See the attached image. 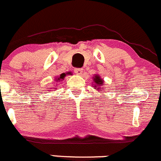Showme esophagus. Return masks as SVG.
I'll list each match as a JSON object with an SVG mask.
<instances>
[{
	"label": "esophagus",
	"instance_id": "34e87169",
	"mask_svg": "<svg viewBox=\"0 0 161 161\" xmlns=\"http://www.w3.org/2000/svg\"><path fill=\"white\" fill-rule=\"evenodd\" d=\"M74 72H75V74L80 75L83 73V69H81V68H75V69H74Z\"/></svg>",
	"mask_w": 161,
	"mask_h": 161
}]
</instances>
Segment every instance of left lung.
Returning a JSON list of instances; mask_svg holds the SVG:
<instances>
[{
	"label": "left lung",
	"instance_id": "left-lung-1",
	"mask_svg": "<svg viewBox=\"0 0 161 161\" xmlns=\"http://www.w3.org/2000/svg\"><path fill=\"white\" fill-rule=\"evenodd\" d=\"M93 80H94V83H95L94 87H95V89H97V90L101 91L102 89L103 88V87H102L101 86L103 85V82H104L103 79L99 77V75H98V74H95V75L93 77Z\"/></svg>",
	"mask_w": 161,
	"mask_h": 161
}]
</instances>
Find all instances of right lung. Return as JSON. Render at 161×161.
Here are the masks:
<instances>
[{
	"mask_svg": "<svg viewBox=\"0 0 161 161\" xmlns=\"http://www.w3.org/2000/svg\"><path fill=\"white\" fill-rule=\"evenodd\" d=\"M66 77V74H62L59 77H57L56 79H55V81H60L64 79V77Z\"/></svg>",
	"mask_w": 161,
	"mask_h": 161,
	"instance_id": "obj_1",
	"label": "right lung"
}]
</instances>
